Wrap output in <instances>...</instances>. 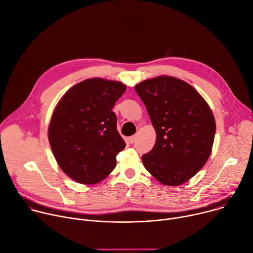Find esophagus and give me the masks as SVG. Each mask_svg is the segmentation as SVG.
<instances>
[{"mask_svg":"<svg viewBox=\"0 0 253 253\" xmlns=\"http://www.w3.org/2000/svg\"><path fill=\"white\" fill-rule=\"evenodd\" d=\"M128 140H129V142H130V143H134V142H135V140H136V136H135V135H133V136L129 137Z\"/></svg>","mask_w":253,"mask_h":253,"instance_id":"esophagus-1","label":"esophagus"}]
</instances>
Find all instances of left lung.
Returning a JSON list of instances; mask_svg holds the SVG:
<instances>
[{"label":"left lung","mask_w":253,"mask_h":253,"mask_svg":"<svg viewBox=\"0 0 253 253\" xmlns=\"http://www.w3.org/2000/svg\"><path fill=\"white\" fill-rule=\"evenodd\" d=\"M156 131L154 147L142 155L144 168L159 182L178 186L207 163L216 132L213 113L198 91L172 77L135 85Z\"/></svg>","instance_id":"obj_1"}]
</instances>
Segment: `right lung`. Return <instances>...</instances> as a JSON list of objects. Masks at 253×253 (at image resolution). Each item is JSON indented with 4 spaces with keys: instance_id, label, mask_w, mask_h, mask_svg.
<instances>
[{
    "instance_id": "add662e5",
    "label": "right lung",
    "mask_w": 253,
    "mask_h": 253,
    "mask_svg": "<svg viewBox=\"0 0 253 253\" xmlns=\"http://www.w3.org/2000/svg\"><path fill=\"white\" fill-rule=\"evenodd\" d=\"M125 90L120 82L89 79L71 87L57 104L48 139L58 166L74 180L93 185L116 167L126 143L112 109Z\"/></svg>"
}]
</instances>
